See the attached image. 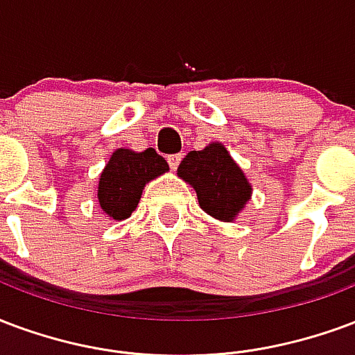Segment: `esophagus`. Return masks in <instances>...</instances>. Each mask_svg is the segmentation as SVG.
Here are the masks:
<instances>
[{
    "mask_svg": "<svg viewBox=\"0 0 355 355\" xmlns=\"http://www.w3.org/2000/svg\"><path fill=\"white\" fill-rule=\"evenodd\" d=\"M180 160H181L180 153H178V155H170V157H168V164H170L172 170H175V168L180 166Z\"/></svg>",
    "mask_w": 355,
    "mask_h": 355,
    "instance_id": "34e87169",
    "label": "esophagus"
}]
</instances>
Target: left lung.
<instances>
[{
	"label": "left lung",
	"mask_w": 355,
	"mask_h": 355,
	"mask_svg": "<svg viewBox=\"0 0 355 355\" xmlns=\"http://www.w3.org/2000/svg\"><path fill=\"white\" fill-rule=\"evenodd\" d=\"M178 175L195 187L200 208L221 221H232L252 195V185L221 144L187 153Z\"/></svg>",
	"instance_id": "obj_1"
}]
</instances>
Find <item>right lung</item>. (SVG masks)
<instances>
[{"mask_svg": "<svg viewBox=\"0 0 355 355\" xmlns=\"http://www.w3.org/2000/svg\"><path fill=\"white\" fill-rule=\"evenodd\" d=\"M164 172L168 162L153 147L141 153L117 149L100 175L98 202L107 216L123 221L136 209L147 181Z\"/></svg>", "mask_w": 355, "mask_h": 355, "instance_id": "right-lung-1", "label": "right lung"}]
</instances>
